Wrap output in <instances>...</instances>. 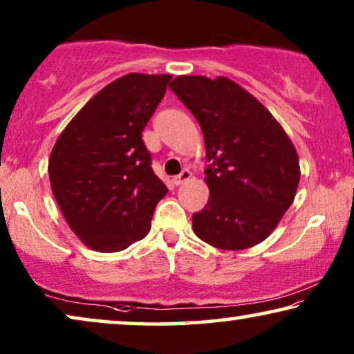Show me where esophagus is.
<instances>
[{"label":"esophagus","instance_id":"obj_1","mask_svg":"<svg viewBox=\"0 0 354 354\" xmlns=\"http://www.w3.org/2000/svg\"><path fill=\"white\" fill-rule=\"evenodd\" d=\"M190 178H192V172L188 171V169H183V171L178 174V176L174 177V183H176V185H182V183L188 182Z\"/></svg>","mask_w":354,"mask_h":354}]
</instances>
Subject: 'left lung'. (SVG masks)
Segmentation results:
<instances>
[{"label": "left lung", "mask_w": 354, "mask_h": 354, "mask_svg": "<svg viewBox=\"0 0 354 354\" xmlns=\"http://www.w3.org/2000/svg\"><path fill=\"white\" fill-rule=\"evenodd\" d=\"M201 125L209 200L193 214L198 239L245 250L272 234L295 200L299 159L277 119L227 77L178 75L169 85Z\"/></svg>", "instance_id": "obj_1"}]
</instances>
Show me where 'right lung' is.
<instances>
[{"label":"right lung","instance_id":"add662e5","mask_svg":"<svg viewBox=\"0 0 354 354\" xmlns=\"http://www.w3.org/2000/svg\"><path fill=\"white\" fill-rule=\"evenodd\" d=\"M171 74L122 75L100 90L57 137L48 161L53 195L88 248L115 253L145 239L167 187L142 132Z\"/></svg>","mask_w":354,"mask_h":354}]
</instances>
